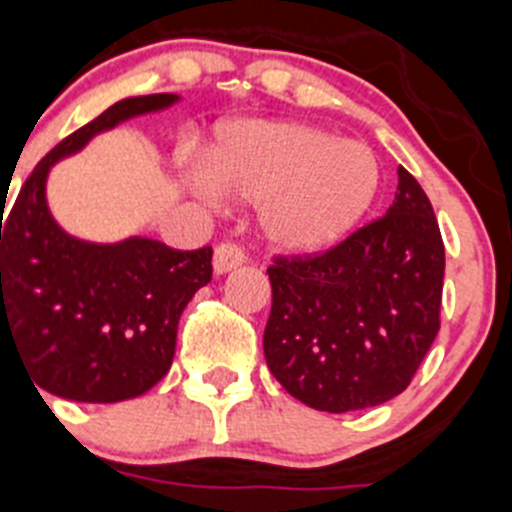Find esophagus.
<instances>
[{
    "instance_id": "34e87169",
    "label": "esophagus",
    "mask_w": 512,
    "mask_h": 512,
    "mask_svg": "<svg viewBox=\"0 0 512 512\" xmlns=\"http://www.w3.org/2000/svg\"><path fill=\"white\" fill-rule=\"evenodd\" d=\"M245 252H242V247L232 245V242H224V245H219L217 250H214V272L217 275H227V272L237 270L240 265H245Z\"/></svg>"
}]
</instances>
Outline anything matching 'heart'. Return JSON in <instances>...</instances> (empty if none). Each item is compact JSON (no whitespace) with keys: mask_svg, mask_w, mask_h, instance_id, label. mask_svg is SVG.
I'll return each mask as SVG.
<instances>
[{"mask_svg":"<svg viewBox=\"0 0 512 512\" xmlns=\"http://www.w3.org/2000/svg\"><path fill=\"white\" fill-rule=\"evenodd\" d=\"M202 189L260 204L262 240L285 255H318L343 242L379 191L369 146L300 121L229 123L204 159Z\"/></svg>","mask_w":512,"mask_h":512,"instance_id":"obj_1","label":"heart"}]
</instances>
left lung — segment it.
<instances>
[{"label":"left lung","mask_w":512,"mask_h":512,"mask_svg":"<svg viewBox=\"0 0 512 512\" xmlns=\"http://www.w3.org/2000/svg\"><path fill=\"white\" fill-rule=\"evenodd\" d=\"M394 204L308 260L267 270V369L318 412L379 407L407 389L439 331L444 245L419 181L399 166Z\"/></svg>","instance_id":"1"}]
</instances>
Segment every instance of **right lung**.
<instances>
[{
	"mask_svg": "<svg viewBox=\"0 0 512 512\" xmlns=\"http://www.w3.org/2000/svg\"><path fill=\"white\" fill-rule=\"evenodd\" d=\"M179 100L154 93L105 108L35 166L4 225L0 214V351L19 353L35 389L116 404L146 394L171 369L181 313L212 280V247L179 252L141 234L80 240L52 217L47 176L98 133Z\"/></svg>",
	"mask_w": 512,
	"mask_h": 512,
	"instance_id": "1",
	"label": "right lung"
}]
</instances>
